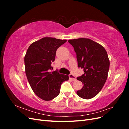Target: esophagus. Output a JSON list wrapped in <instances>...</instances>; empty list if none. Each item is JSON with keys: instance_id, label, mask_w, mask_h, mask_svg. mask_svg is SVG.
I'll list each match as a JSON object with an SVG mask.
<instances>
[{"instance_id": "obj_1", "label": "esophagus", "mask_w": 129, "mask_h": 129, "mask_svg": "<svg viewBox=\"0 0 129 129\" xmlns=\"http://www.w3.org/2000/svg\"><path fill=\"white\" fill-rule=\"evenodd\" d=\"M69 79L72 80V81H76V77L75 76H74L73 75H72V74H70V75H69Z\"/></svg>"}]
</instances>
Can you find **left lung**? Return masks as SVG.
<instances>
[{
  "instance_id": "8db88e82",
  "label": "left lung",
  "mask_w": 129,
  "mask_h": 129,
  "mask_svg": "<svg viewBox=\"0 0 129 129\" xmlns=\"http://www.w3.org/2000/svg\"><path fill=\"white\" fill-rule=\"evenodd\" d=\"M76 53L78 67L83 68L84 74L78 77L83 87L77 95L89 100L96 96L103 87L110 66L106 50L99 43L88 38L69 40Z\"/></svg>"
}]
</instances>
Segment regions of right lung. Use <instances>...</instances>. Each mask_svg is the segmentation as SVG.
<instances>
[{
	"instance_id": "right-lung-1",
	"label": "right lung",
	"mask_w": 129,
	"mask_h": 129,
	"mask_svg": "<svg viewBox=\"0 0 129 129\" xmlns=\"http://www.w3.org/2000/svg\"><path fill=\"white\" fill-rule=\"evenodd\" d=\"M66 41L45 37L33 42L26 52L24 61L27 80L35 94L44 101L55 98L62 83L69 80L68 75L49 72L57 49Z\"/></svg>"
}]
</instances>
